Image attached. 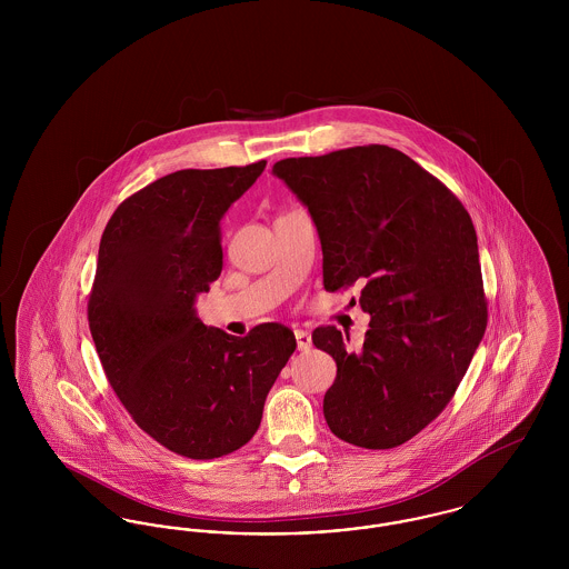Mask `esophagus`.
Returning <instances> with one entry per match:
<instances>
[{
    "mask_svg": "<svg viewBox=\"0 0 569 569\" xmlns=\"http://www.w3.org/2000/svg\"><path fill=\"white\" fill-rule=\"evenodd\" d=\"M298 352H307L311 348V335L307 330H295Z\"/></svg>",
    "mask_w": 569,
    "mask_h": 569,
    "instance_id": "esophagus-1",
    "label": "esophagus"
}]
</instances>
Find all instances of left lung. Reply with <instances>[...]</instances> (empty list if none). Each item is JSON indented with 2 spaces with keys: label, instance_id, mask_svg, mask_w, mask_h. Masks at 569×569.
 Returning <instances> with one entry per match:
<instances>
[{
  "label": "left lung",
  "instance_id": "obj_1",
  "mask_svg": "<svg viewBox=\"0 0 569 569\" xmlns=\"http://www.w3.org/2000/svg\"><path fill=\"white\" fill-rule=\"evenodd\" d=\"M309 211L325 288L360 286L365 343L313 330L337 362L325 418L339 439L386 450L448 406L487 330L478 237L459 198L406 153L352 147L272 166Z\"/></svg>",
  "mask_w": 569,
  "mask_h": 569
}]
</instances>
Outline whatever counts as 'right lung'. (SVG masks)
<instances>
[{
	"instance_id": "1",
	"label": "right lung",
	"mask_w": 569,
	"mask_h": 569,
	"mask_svg": "<svg viewBox=\"0 0 569 569\" xmlns=\"http://www.w3.org/2000/svg\"><path fill=\"white\" fill-rule=\"evenodd\" d=\"M264 166L166 174L119 204L100 241L89 328L104 373L136 425L188 459L244 446L297 350L286 326L232 337L196 311L221 274V219Z\"/></svg>"
}]
</instances>
